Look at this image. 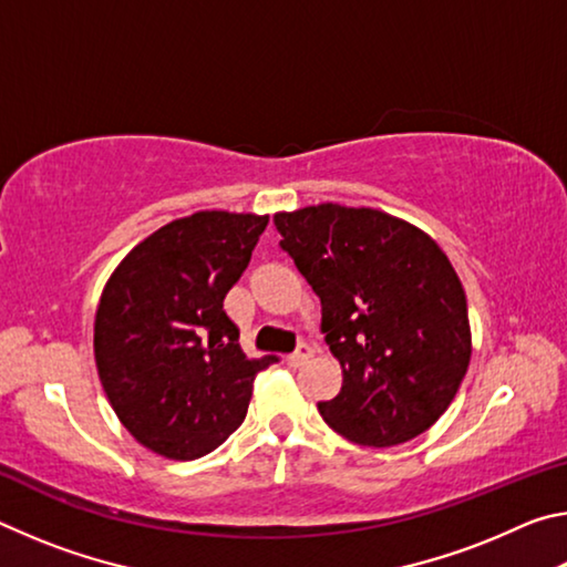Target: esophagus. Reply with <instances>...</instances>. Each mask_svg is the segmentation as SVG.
Listing matches in <instances>:
<instances>
[{
	"label": "esophagus",
	"instance_id": "esophagus-1",
	"mask_svg": "<svg viewBox=\"0 0 567 567\" xmlns=\"http://www.w3.org/2000/svg\"><path fill=\"white\" fill-rule=\"evenodd\" d=\"M310 358H312V348L307 342H300L292 354H287V362H290L292 368H300V364H305Z\"/></svg>",
	"mask_w": 567,
	"mask_h": 567
}]
</instances>
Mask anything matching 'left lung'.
I'll list each match as a JSON object with an SVG mask.
<instances>
[{"label":"left lung","mask_w":567,"mask_h":567,"mask_svg":"<svg viewBox=\"0 0 567 567\" xmlns=\"http://www.w3.org/2000/svg\"><path fill=\"white\" fill-rule=\"evenodd\" d=\"M280 247L320 297L342 388L322 420L358 445L392 447L443 415L470 364L465 290L415 225L370 207L277 213Z\"/></svg>","instance_id":"left-lung-1"}]
</instances>
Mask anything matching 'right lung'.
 <instances>
[{
    "label": "right lung",
    "mask_w": 567,
    "mask_h": 567,
    "mask_svg": "<svg viewBox=\"0 0 567 567\" xmlns=\"http://www.w3.org/2000/svg\"><path fill=\"white\" fill-rule=\"evenodd\" d=\"M267 215L195 213L150 235L104 285L94 360L132 437L169 460L213 453L243 425L257 372L225 295L243 277Z\"/></svg>",
    "instance_id": "obj_1"
}]
</instances>
